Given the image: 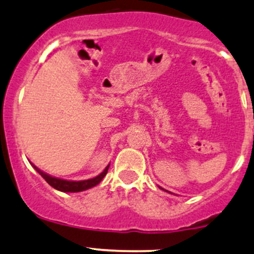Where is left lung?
I'll list each match as a JSON object with an SVG mask.
<instances>
[{"label":"left lung","mask_w":254,"mask_h":254,"mask_svg":"<svg viewBox=\"0 0 254 254\" xmlns=\"http://www.w3.org/2000/svg\"><path fill=\"white\" fill-rule=\"evenodd\" d=\"M161 189H162V188H161ZM163 190H164V189H163ZM166 191H168V190H166Z\"/></svg>","instance_id":"1"}]
</instances>
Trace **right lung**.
Here are the masks:
<instances>
[{
    "label": "right lung",
    "instance_id": "right-lung-1",
    "mask_svg": "<svg viewBox=\"0 0 254 254\" xmlns=\"http://www.w3.org/2000/svg\"><path fill=\"white\" fill-rule=\"evenodd\" d=\"M32 166L36 170V172L40 174V175L44 177V179L46 180V182H47L50 186H52L54 189H57V190L65 191V193H78V191H82V190H86V189L92 188V187H94V186H97L100 181H102V180L104 179V176L108 174L110 164L105 168V169H104V172L100 173L98 176L93 177V179H90V180H84V181H67V180L57 179V177L48 175V174H46L42 172V170H40L38 167L34 166V164H32Z\"/></svg>",
    "mask_w": 254,
    "mask_h": 254
}]
</instances>
